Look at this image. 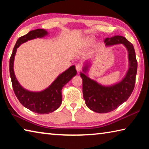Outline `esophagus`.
Instances as JSON below:
<instances>
[{"mask_svg": "<svg viewBox=\"0 0 149 149\" xmlns=\"http://www.w3.org/2000/svg\"><path fill=\"white\" fill-rule=\"evenodd\" d=\"M75 68H76V70L77 72H80L82 69V65L79 64H78L75 65Z\"/></svg>", "mask_w": 149, "mask_h": 149, "instance_id": "34e87169", "label": "esophagus"}]
</instances>
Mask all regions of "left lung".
Returning <instances> with one entry per match:
<instances>
[{
	"mask_svg": "<svg viewBox=\"0 0 149 149\" xmlns=\"http://www.w3.org/2000/svg\"><path fill=\"white\" fill-rule=\"evenodd\" d=\"M106 46L123 44L128 52L129 69L124 78L121 81L110 86H104L94 81L86 75L90 65L85 63L80 76L83 80V95L87 107L97 113H107L114 110L125 102L130 97L134 89L135 77L137 71V61L133 45L120 35L106 38Z\"/></svg>",
	"mask_w": 149,
	"mask_h": 149,
	"instance_id": "obj_1",
	"label": "left lung"
}]
</instances>
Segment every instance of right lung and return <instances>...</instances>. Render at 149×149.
Wrapping results in <instances>:
<instances>
[{"mask_svg":"<svg viewBox=\"0 0 149 149\" xmlns=\"http://www.w3.org/2000/svg\"><path fill=\"white\" fill-rule=\"evenodd\" d=\"M48 34L45 29H37L29 31L17 39L10 58V75L14 92L20 103L37 114H49L60 107L62 103V87L77 74L75 65H72L65 72L59 75L50 86L42 91L32 92L25 89L17 81L14 72V61L17 49L20 45L29 40L41 38Z\"/></svg>","mask_w":149,"mask_h":149,"instance_id":"add662e5","label":"right lung"}]
</instances>
